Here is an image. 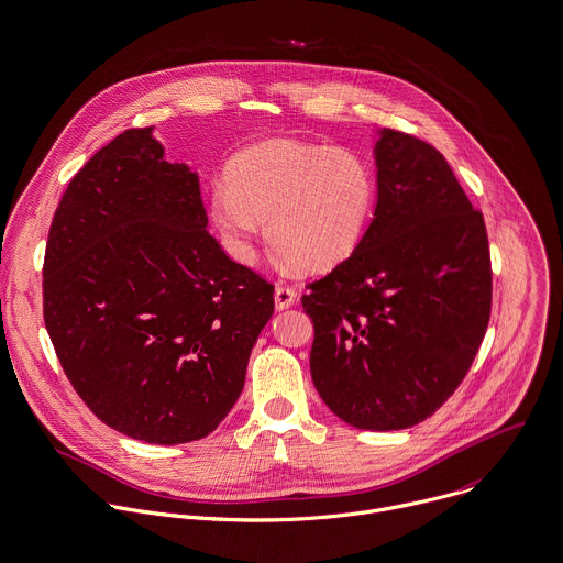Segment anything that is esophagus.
Segmentation results:
<instances>
[{"mask_svg": "<svg viewBox=\"0 0 563 563\" xmlns=\"http://www.w3.org/2000/svg\"><path fill=\"white\" fill-rule=\"evenodd\" d=\"M298 300V294L287 287V285H278L276 291H274V302H276V309L283 311V309H289L294 302Z\"/></svg>", "mask_w": 563, "mask_h": 563, "instance_id": "obj_1", "label": "esophagus"}]
</instances>
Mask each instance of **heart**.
I'll use <instances>...</instances> for the list:
<instances>
[{
	"instance_id": "obj_1",
	"label": "heart",
	"mask_w": 563,
	"mask_h": 563,
	"mask_svg": "<svg viewBox=\"0 0 563 563\" xmlns=\"http://www.w3.org/2000/svg\"><path fill=\"white\" fill-rule=\"evenodd\" d=\"M375 192V173L360 153L274 140L232 159L228 184L212 186L210 214L239 261H250L267 223V239L285 261L327 272L360 247Z\"/></svg>"
}]
</instances>
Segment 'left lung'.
<instances>
[{
  "label": "left lung",
  "mask_w": 563,
  "mask_h": 563,
  "mask_svg": "<svg viewBox=\"0 0 563 563\" xmlns=\"http://www.w3.org/2000/svg\"><path fill=\"white\" fill-rule=\"evenodd\" d=\"M375 133L373 221L302 307L322 401L353 428L390 432L432 417L465 379L489 324L492 258L448 159L415 135Z\"/></svg>",
  "instance_id": "obj_1"
}]
</instances>
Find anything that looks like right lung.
<instances>
[{
    "instance_id": "add662e5",
    "label": "right lung",
    "mask_w": 563,
    "mask_h": 563,
    "mask_svg": "<svg viewBox=\"0 0 563 563\" xmlns=\"http://www.w3.org/2000/svg\"><path fill=\"white\" fill-rule=\"evenodd\" d=\"M199 177L129 129L69 181L43 261V320L87 408L153 445L208 437L236 404L274 287L210 236Z\"/></svg>"
}]
</instances>
